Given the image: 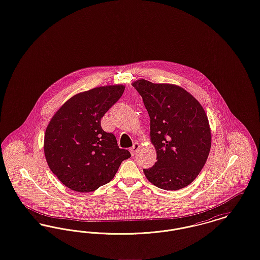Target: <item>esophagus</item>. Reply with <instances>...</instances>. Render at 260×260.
I'll return each instance as SVG.
<instances>
[{
    "instance_id": "34e87169",
    "label": "esophagus",
    "mask_w": 260,
    "mask_h": 260,
    "mask_svg": "<svg viewBox=\"0 0 260 260\" xmlns=\"http://www.w3.org/2000/svg\"><path fill=\"white\" fill-rule=\"evenodd\" d=\"M139 144L138 143H134V145H133V147L129 149V151H131V153H132V155L133 156H135L136 154V152L138 151V149H139Z\"/></svg>"
}]
</instances>
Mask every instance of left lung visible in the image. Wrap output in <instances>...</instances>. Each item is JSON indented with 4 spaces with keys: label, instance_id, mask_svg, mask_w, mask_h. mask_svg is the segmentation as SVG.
Wrapping results in <instances>:
<instances>
[{
    "label": "left lung",
    "instance_id": "1",
    "mask_svg": "<svg viewBox=\"0 0 260 260\" xmlns=\"http://www.w3.org/2000/svg\"><path fill=\"white\" fill-rule=\"evenodd\" d=\"M133 87L142 96L150 117V140L157 161L143 170L149 181L164 190H179L198 176L210 154L211 133L203 106L191 93L173 84L144 79Z\"/></svg>",
    "mask_w": 260,
    "mask_h": 260
}]
</instances>
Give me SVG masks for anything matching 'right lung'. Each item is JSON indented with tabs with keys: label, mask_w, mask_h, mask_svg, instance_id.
Segmentation results:
<instances>
[{
	"label": "right lung",
	"mask_w": 260,
	"mask_h": 260,
	"mask_svg": "<svg viewBox=\"0 0 260 260\" xmlns=\"http://www.w3.org/2000/svg\"><path fill=\"white\" fill-rule=\"evenodd\" d=\"M124 90V85L98 87L68 99L46 128L44 152L50 171L66 187L81 193L110 182L131 157L100 121Z\"/></svg>",
	"instance_id": "add662e5"
}]
</instances>
